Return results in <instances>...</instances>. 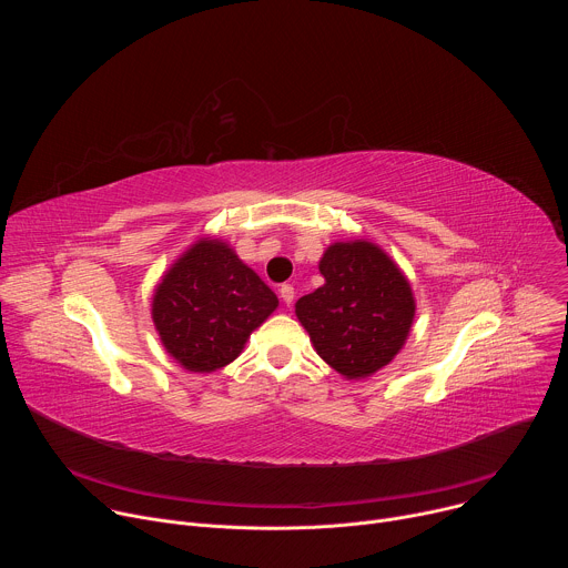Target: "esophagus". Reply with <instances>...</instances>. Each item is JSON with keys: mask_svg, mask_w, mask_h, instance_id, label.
<instances>
[{"mask_svg": "<svg viewBox=\"0 0 568 568\" xmlns=\"http://www.w3.org/2000/svg\"><path fill=\"white\" fill-rule=\"evenodd\" d=\"M278 294H281V298L290 305L292 301H294V287L290 285V283H285V285H281V290H278Z\"/></svg>", "mask_w": 568, "mask_h": 568, "instance_id": "34e87169", "label": "esophagus"}]
</instances>
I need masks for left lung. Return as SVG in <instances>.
<instances>
[{
    "instance_id": "obj_1",
    "label": "left lung",
    "mask_w": 568,
    "mask_h": 568,
    "mask_svg": "<svg viewBox=\"0 0 568 568\" xmlns=\"http://www.w3.org/2000/svg\"><path fill=\"white\" fill-rule=\"evenodd\" d=\"M326 278L296 301V316L323 362L348 379L386 366L414 323L409 281L373 242H335L318 263Z\"/></svg>"
}]
</instances>
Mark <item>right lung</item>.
I'll return each instance as SVG.
<instances>
[{
    "label": "right lung",
    "instance_id": "add662e5",
    "mask_svg": "<svg viewBox=\"0 0 568 568\" xmlns=\"http://www.w3.org/2000/svg\"><path fill=\"white\" fill-rule=\"evenodd\" d=\"M276 305V294L224 242L200 240L161 278L152 321L184 368L211 373L242 353Z\"/></svg>",
    "mask_w": 568,
    "mask_h": 568
}]
</instances>
